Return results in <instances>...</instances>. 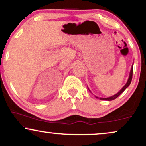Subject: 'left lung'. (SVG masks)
Here are the masks:
<instances>
[{"instance_id": "8db88e82", "label": "left lung", "mask_w": 146, "mask_h": 146, "mask_svg": "<svg viewBox=\"0 0 146 146\" xmlns=\"http://www.w3.org/2000/svg\"><path fill=\"white\" fill-rule=\"evenodd\" d=\"M133 63L132 64V66H131L130 72H129V78H128V79H127V81L126 84H125L124 86H123V87L122 88H121V89L120 90H119V91L118 92H117V94H115V95L112 96H110V97H108V98H99V97H97V96H96V98H99V99H100V100H103L111 101V100H114V99L118 97L127 88V87L129 86V84H130V83H131V79H132V74H133ZM88 90H89V91L90 92H91V91L90 90V89H89V88H88Z\"/></svg>"}]
</instances>
